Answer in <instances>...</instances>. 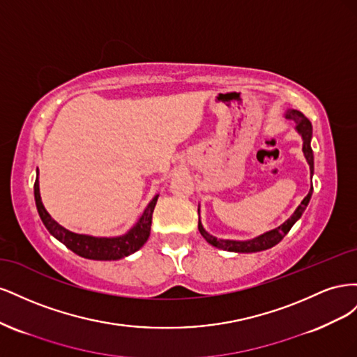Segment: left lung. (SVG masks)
Listing matches in <instances>:
<instances>
[{
    "label": "left lung",
    "mask_w": 357,
    "mask_h": 357,
    "mask_svg": "<svg viewBox=\"0 0 357 357\" xmlns=\"http://www.w3.org/2000/svg\"><path fill=\"white\" fill-rule=\"evenodd\" d=\"M284 117L289 119V121H291V122H295V125H296L295 129H296V132L302 138V152H304V156H305L308 165H310V176L312 178V176H314V155H312V149H311V138H312L311 122L301 112L294 110V109H287L284 112ZM311 195H312V185L310 188L308 195L304 199H302V202L298 205L296 210L294 211V214H291L284 223L277 226L275 229L266 231V232H264L261 235L255 236V238H252V240L240 241V240H222V238H218V236H214V235L208 234L207 231L204 229V226L201 223V219L198 222V229H199L201 235L205 238V241H207L208 244H211L213 247L222 248V250L235 252V253H256V252L268 250V248H271V247H274L275 244H278L280 241H282L284 236L287 235V232L291 229V226H294L301 219L302 213L305 211L307 205H308V202L311 199ZM198 214H199V207H198Z\"/></svg>",
    "instance_id": "left-lung-1"
}]
</instances>
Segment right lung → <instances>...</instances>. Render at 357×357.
Here are the masks:
<instances>
[{
	"mask_svg": "<svg viewBox=\"0 0 357 357\" xmlns=\"http://www.w3.org/2000/svg\"><path fill=\"white\" fill-rule=\"evenodd\" d=\"M34 198L40 219L45 223L46 229L50 232V235L55 236L58 241H61L63 245H67L71 252L82 257L92 259V261H117V259H122L135 253L149 240L150 228H152V215L159 195H155L153 199L147 204L143 214L139 215V219L131 229L125 232L123 235L117 236H93L88 234H77L61 226L47 213L45 205H43L40 197L38 169L37 178L34 183Z\"/></svg>",
	"mask_w": 357,
	"mask_h": 357,
	"instance_id": "right-lung-1",
	"label": "right lung"
}]
</instances>
